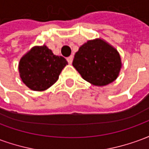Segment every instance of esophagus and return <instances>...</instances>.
I'll return each mask as SVG.
<instances>
[{
  "label": "esophagus",
  "instance_id": "1",
  "mask_svg": "<svg viewBox=\"0 0 149 149\" xmlns=\"http://www.w3.org/2000/svg\"><path fill=\"white\" fill-rule=\"evenodd\" d=\"M72 60H73V56H68V58H67V61L69 65H71L72 62Z\"/></svg>",
  "mask_w": 149,
  "mask_h": 149
}]
</instances>
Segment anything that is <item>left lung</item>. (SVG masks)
Returning a JSON list of instances; mask_svg holds the SVG:
<instances>
[{
    "instance_id": "8db88e82",
    "label": "left lung",
    "mask_w": 149,
    "mask_h": 149,
    "mask_svg": "<svg viewBox=\"0 0 149 149\" xmlns=\"http://www.w3.org/2000/svg\"><path fill=\"white\" fill-rule=\"evenodd\" d=\"M72 65L84 80L96 86H105L118 77L122 63L120 53L113 46L96 38L79 48Z\"/></svg>"
}]
</instances>
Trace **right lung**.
Returning a JSON list of instances; mask_svg holds the SVG:
<instances>
[{
  "label": "right lung",
  "instance_id": "obj_1",
  "mask_svg": "<svg viewBox=\"0 0 149 149\" xmlns=\"http://www.w3.org/2000/svg\"><path fill=\"white\" fill-rule=\"evenodd\" d=\"M68 62L53 54L45 45L34 46L20 60L18 70L21 81L33 91H45L57 81Z\"/></svg>",
  "mask_w": 149,
  "mask_h": 149
}]
</instances>
